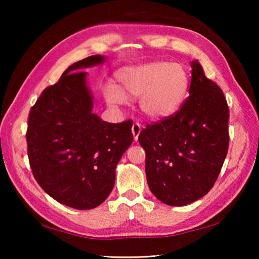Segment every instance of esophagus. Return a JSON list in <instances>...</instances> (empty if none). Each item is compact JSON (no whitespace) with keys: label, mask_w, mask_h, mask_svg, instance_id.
<instances>
[{"label":"esophagus","mask_w":259,"mask_h":259,"mask_svg":"<svg viewBox=\"0 0 259 259\" xmlns=\"http://www.w3.org/2000/svg\"><path fill=\"white\" fill-rule=\"evenodd\" d=\"M131 131H133V135H134V138L135 140L138 139V136L140 134V131H142V125H140L138 122H135L133 124V128H131Z\"/></svg>","instance_id":"obj_1"}]
</instances>
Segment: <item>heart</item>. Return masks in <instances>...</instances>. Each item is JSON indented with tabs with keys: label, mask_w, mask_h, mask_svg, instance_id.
Wrapping results in <instances>:
<instances>
[{
	"label": "heart",
	"mask_w": 259,
	"mask_h": 259,
	"mask_svg": "<svg viewBox=\"0 0 259 259\" xmlns=\"http://www.w3.org/2000/svg\"><path fill=\"white\" fill-rule=\"evenodd\" d=\"M119 90L107 88L105 97L108 104L122 105L125 98H138L146 116L164 119L176 113L185 99L190 76L182 64L151 61L122 68L116 74Z\"/></svg>",
	"instance_id": "heart-1"
}]
</instances>
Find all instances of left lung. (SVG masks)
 Instances as JSON below:
<instances>
[{
	"label": "left lung",
	"instance_id": "1",
	"mask_svg": "<svg viewBox=\"0 0 259 259\" xmlns=\"http://www.w3.org/2000/svg\"><path fill=\"white\" fill-rule=\"evenodd\" d=\"M190 96L172 115L140 131L151 192L168 205L202 198L216 183L229 151L230 111L221 88L192 61Z\"/></svg>",
	"mask_w": 259,
	"mask_h": 259
}]
</instances>
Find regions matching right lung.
Segmentation results:
<instances>
[{
    "label": "right lung",
    "mask_w": 259,
    "mask_h": 259,
    "mask_svg": "<svg viewBox=\"0 0 259 259\" xmlns=\"http://www.w3.org/2000/svg\"><path fill=\"white\" fill-rule=\"evenodd\" d=\"M99 55L71 65L46 88L30 108L26 133L34 178L52 199L88 210L107 199L115 168L134 136L131 120L108 123L93 113L83 67L102 64Z\"/></svg>",
    "instance_id": "add662e5"
}]
</instances>
